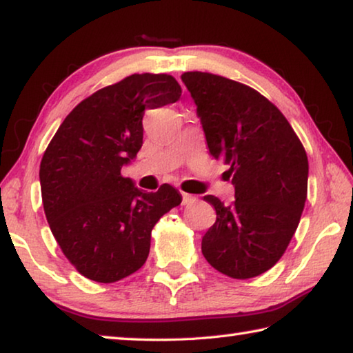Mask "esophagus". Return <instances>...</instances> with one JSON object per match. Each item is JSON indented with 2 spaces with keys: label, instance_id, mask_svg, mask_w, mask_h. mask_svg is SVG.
<instances>
[{
  "label": "esophagus",
  "instance_id": "34e87169",
  "mask_svg": "<svg viewBox=\"0 0 353 353\" xmlns=\"http://www.w3.org/2000/svg\"><path fill=\"white\" fill-rule=\"evenodd\" d=\"M196 201L194 196H191L188 193H182V205H188V204H193Z\"/></svg>",
  "mask_w": 353,
  "mask_h": 353
}]
</instances>
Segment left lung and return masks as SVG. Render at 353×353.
Masks as SVG:
<instances>
[{
  "mask_svg": "<svg viewBox=\"0 0 353 353\" xmlns=\"http://www.w3.org/2000/svg\"><path fill=\"white\" fill-rule=\"evenodd\" d=\"M198 107L210 155L229 166L235 201L208 194L216 221L202 238V254L232 279H252L282 259L307 201L303 145L270 99L227 77L182 74Z\"/></svg>",
  "mask_w": 353,
  "mask_h": 353,
  "instance_id": "left-lung-1",
  "label": "left lung"
}]
</instances>
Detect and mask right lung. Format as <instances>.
<instances>
[{
    "instance_id": "1",
    "label": "right lung",
    "mask_w": 353,
    "mask_h": 353,
    "mask_svg": "<svg viewBox=\"0 0 353 353\" xmlns=\"http://www.w3.org/2000/svg\"><path fill=\"white\" fill-rule=\"evenodd\" d=\"M170 74H130L81 101L59 126L40 163L48 224L83 277L113 283L145 265L157 221L182 202L170 183L137 188L121 168L143 145L146 109L172 104Z\"/></svg>"
}]
</instances>
